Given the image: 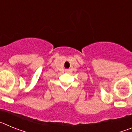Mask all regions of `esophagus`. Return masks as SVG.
<instances>
[{
    "label": "esophagus",
    "mask_w": 132,
    "mask_h": 132,
    "mask_svg": "<svg viewBox=\"0 0 132 132\" xmlns=\"http://www.w3.org/2000/svg\"><path fill=\"white\" fill-rule=\"evenodd\" d=\"M66 71H67V70H66Z\"/></svg>",
    "instance_id": "34e87169"
}]
</instances>
